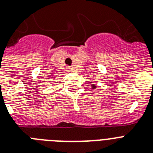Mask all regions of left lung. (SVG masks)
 Returning <instances> with one entry per match:
<instances>
[{
  "label": "left lung",
  "instance_id": "left-lung-1",
  "mask_svg": "<svg viewBox=\"0 0 153 153\" xmlns=\"http://www.w3.org/2000/svg\"><path fill=\"white\" fill-rule=\"evenodd\" d=\"M96 87H97V86L94 84V85H93V87H92V88H93V89H94V88H96Z\"/></svg>",
  "mask_w": 153,
  "mask_h": 153
}]
</instances>
